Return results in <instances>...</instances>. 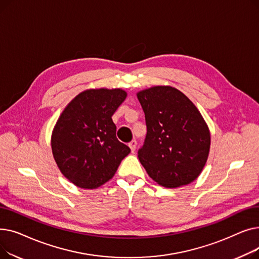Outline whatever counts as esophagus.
<instances>
[{
    "mask_svg": "<svg viewBox=\"0 0 259 259\" xmlns=\"http://www.w3.org/2000/svg\"><path fill=\"white\" fill-rule=\"evenodd\" d=\"M137 144H138V143H137V141H135V140H133V141H131V142L129 143V147H130L132 152H134L135 149H137Z\"/></svg>",
    "mask_w": 259,
    "mask_h": 259,
    "instance_id": "esophagus-1",
    "label": "esophagus"
}]
</instances>
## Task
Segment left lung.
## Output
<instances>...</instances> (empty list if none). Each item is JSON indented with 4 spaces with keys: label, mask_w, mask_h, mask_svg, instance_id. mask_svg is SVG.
<instances>
[{
    "label": "left lung",
    "mask_w": 259,
    "mask_h": 259,
    "mask_svg": "<svg viewBox=\"0 0 259 259\" xmlns=\"http://www.w3.org/2000/svg\"><path fill=\"white\" fill-rule=\"evenodd\" d=\"M137 95L147 126L139 159L148 175L166 188L194 182L206 165L211 144L198 109L171 86H154Z\"/></svg>",
    "instance_id": "1"
}]
</instances>
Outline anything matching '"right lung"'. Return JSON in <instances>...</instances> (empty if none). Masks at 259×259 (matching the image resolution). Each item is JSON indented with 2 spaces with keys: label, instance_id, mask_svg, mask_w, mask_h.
Instances as JSON below:
<instances>
[{
  "label": "right lung",
  "instance_id": "right-lung-1",
  "mask_svg": "<svg viewBox=\"0 0 259 259\" xmlns=\"http://www.w3.org/2000/svg\"><path fill=\"white\" fill-rule=\"evenodd\" d=\"M121 89H89L66 106L51 135L52 154L67 180L97 189L113 178L130 148L116 139L112 115L125 101Z\"/></svg>",
  "mask_w": 259,
  "mask_h": 259
}]
</instances>
